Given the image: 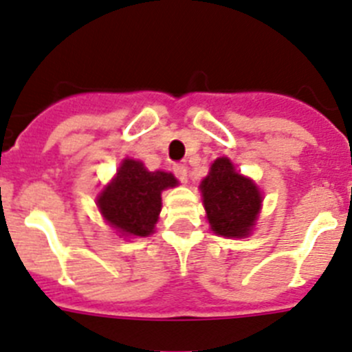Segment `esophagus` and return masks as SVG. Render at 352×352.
<instances>
[{"mask_svg": "<svg viewBox=\"0 0 352 352\" xmlns=\"http://www.w3.org/2000/svg\"><path fill=\"white\" fill-rule=\"evenodd\" d=\"M173 173H175V177L180 182H188V166L186 164H175L173 166Z\"/></svg>", "mask_w": 352, "mask_h": 352, "instance_id": "obj_1", "label": "esophagus"}]
</instances>
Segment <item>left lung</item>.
<instances>
[{"label":"left lung","mask_w":352,"mask_h":352,"mask_svg":"<svg viewBox=\"0 0 352 352\" xmlns=\"http://www.w3.org/2000/svg\"><path fill=\"white\" fill-rule=\"evenodd\" d=\"M204 207L214 233L228 239H242L251 233L263 196L251 179L235 170L228 157H217L208 175L199 184Z\"/></svg>","instance_id":"8db88e82"}]
</instances>
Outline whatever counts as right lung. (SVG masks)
<instances>
[{"label": "right lung", "mask_w": 352, "mask_h": 352, "mask_svg": "<svg viewBox=\"0 0 352 352\" xmlns=\"http://www.w3.org/2000/svg\"><path fill=\"white\" fill-rule=\"evenodd\" d=\"M179 180L168 172H148L142 161L124 160L117 175L98 195L96 205L119 236H147L161 212V192Z\"/></svg>", "instance_id": "obj_1"}]
</instances>
